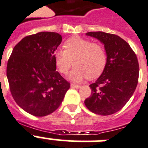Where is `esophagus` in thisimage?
<instances>
[{"mask_svg":"<svg viewBox=\"0 0 148 148\" xmlns=\"http://www.w3.org/2000/svg\"><path fill=\"white\" fill-rule=\"evenodd\" d=\"M71 87H72V88H76V89H79V88L80 87V85H77V84H71Z\"/></svg>","mask_w":148,"mask_h":148,"instance_id":"obj_1","label":"esophagus"}]
</instances>
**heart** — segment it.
Here are the masks:
<instances>
[{"instance_id": "obj_1", "label": "heart", "mask_w": 148, "mask_h": 148, "mask_svg": "<svg viewBox=\"0 0 148 148\" xmlns=\"http://www.w3.org/2000/svg\"><path fill=\"white\" fill-rule=\"evenodd\" d=\"M63 47L64 50H57L53 54L54 63L62 74H66L72 64L75 65L68 75L72 81L95 79L105 70L107 54L101 44L75 36L67 40Z\"/></svg>"}]
</instances>
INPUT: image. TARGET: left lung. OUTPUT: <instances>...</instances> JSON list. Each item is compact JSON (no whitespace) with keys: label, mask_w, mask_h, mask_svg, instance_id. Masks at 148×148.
I'll return each mask as SVG.
<instances>
[{"label":"left lung","mask_w":148,"mask_h":148,"mask_svg":"<svg viewBox=\"0 0 148 148\" xmlns=\"http://www.w3.org/2000/svg\"><path fill=\"white\" fill-rule=\"evenodd\" d=\"M105 45L107 64L97 80L89 85L91 95L84 103L99 115H110L122 109L133 95L138 80L139 64L129 43L119 36L102 32H87Z\"/></svg>","instance_id":"obj_1"}]
</instances>
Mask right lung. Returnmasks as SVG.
<instances>
[{
  "mask_svg": "<svg viewBox=\"0 0 148 148\" xmlns=\"http://www.w3.org/2000/svg\"><path fill=\"white\" fill-rule=\"evenodd\" d=\"M62 39L56 32L26 36L15 46L8 60L7 76L12 96L32 115L44 116L54 112L70 88L56 71L53 59Z\"/></svg>",
  "mask_w": 148,
  "mask_h": 148,
  "instance_id": "1",
  "label": "right lung"
}]
</instances>
